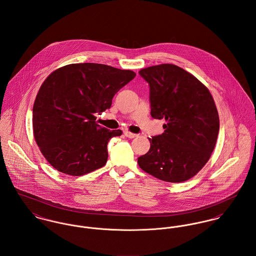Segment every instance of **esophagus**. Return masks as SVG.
Returning a JSON list of instances; mask_svg holds the SVG:
<instances>
[{"instance_id":"obj_1","label":"esophagus","mask_w":256,"mask_h":256,"mask_svg":"<svg viewBox=\"0 0 256 256\" xmlns=\"http://www.w3.org/2000/svg\"><path fill=\"white\" fill-rule=\"evenodd\" d=\"M124 135L127 137V138H130V139H133V138H136L138 135L137 134H134V133H131L129 131H124Z\"/></svg>"}]
</instances>
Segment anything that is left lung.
<instances>
[{
    "instance_id": "1",
    "label": "left lung",
    "mask_w": 256,
    "mask_h": 256,
    "mask_svg": "<svg viewBox=\"0 0 256 256\" xmlns=\"http://www.w3.org/2000/svg\"><path fill=\"white\" fill-rule=\"evenodd\" d=\"M150 84V115L164 119V132L148 138V152L138 158L146 174L168 182L196 176L217 142L220 120L214 98L196 76L172 64L139 71Z\"/></svg>"
}]
</instances>
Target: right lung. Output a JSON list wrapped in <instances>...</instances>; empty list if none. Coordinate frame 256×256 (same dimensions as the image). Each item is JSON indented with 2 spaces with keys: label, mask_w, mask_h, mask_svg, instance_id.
<instances>
[{
  "label": "right lung",
  "mask_w": 256,
  "mask_h": 256,
  "mask_svg": "<svg viewBox=\"0 0 256 256\" xmlns=\"http://www.w3.org/2000/svg\"><path fill=\"white\" fill-rule=\"evenodd\" d=\"M135 76L130 70L80 63L45 78L34 104L32 127L37 146L54 168L80 176L106 164L108 141L122 131L100 127L94 113L110 108L115 94Z\"/></svg>",
  "instance_id": "right-lung-1"
}]
</instances>
